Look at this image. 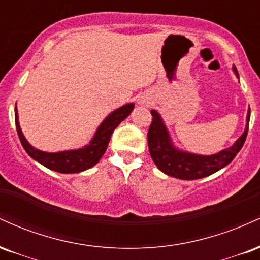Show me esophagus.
I'll use <instances>...</instances> for the list:
<instances>
[{"instance_id": "esophagus-1", "label": "esophagus", "mask_w": 260, "mask_h": 260, "mask_svg": "<svg viewBox=\"0 0 260 260\" xmlns=\"http://www.w3.org/2000/svg\"><path fill=\"white\" fill-rule=\"evenodd\" d=\"M139 105L149 106V101L148 100H144V99H139Z\"/></svg>"}]
</instances>
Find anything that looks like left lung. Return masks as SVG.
<instances>
[{"mask_svg":"<svg viewBox=\"0 0 260 260\" xmlns=\"http://www.w3.org/2000/svg\"><path fill=\"white\" fill-rule=\"evenodd\" d=\"M234 72L238 77V72L234 67ZM150 127L148 131V145L151 159L155 165L164 174L180 180H199L225 168L243 147L248 133L250 110L247 113V126L242 136L235 142L232 147L219 151L214 155H198L187 153L177 149L172 144L168 128L164 124L162 118L155 110H151Z\"/></svg>","mask_w":260,"mask_h":260,"instance_id":"obj_1","label":"left lung"}]
</instances>
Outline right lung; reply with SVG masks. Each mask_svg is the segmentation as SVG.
Here are the masks:
<instances>
[{
	"instance_id": "add662e5",
	"label": "right lung",
	"mask_w": 260,
	"mask_h": 260,
	"mask_svg": "<svg viewBox=\"0 0 260 260\" xmlns=\"http://www.w3.org/2000/svg\"><path fill=\"white\" fill-rule=\"evenodd\" d=\"M134 104H126L121 106L120 109L115 110L101 122L99 128L95 132L88 145L84 148L76 149V150H66L58 151V153H46L39 149L31 147L25 139L24 134L20 129L19 121H18V112L16 107V127L18 137L23 148L30 157L44 165L45 168L53 170V171L61 172V174H78V172L85 171V170L92 168L99 162L104 154H105L107 145H109L110 138L115 128L121 123L124 118L128 117L131 112L133 111Z\"/></svg>"
}]
</instances>
